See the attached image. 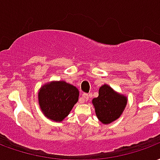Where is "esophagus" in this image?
<instances>
[{
    "instance_id": "1",
    "label": "esophagus",
    "mask_w": 160,
    "mask_h": 160,
    "mask_svg": "<svg viewBox=\"0 0 160 160\" xmlns=\"http://www.w3.org/2000/svg\"><path fill=\"white\" fill-rule=\"evenodd\" d=\"M88 99H89V95H88L87 93H84L83 95H82V97L80 98V102L81 103H83V102H85L86 101H87Z\"/></svg>"
}]
</instances>
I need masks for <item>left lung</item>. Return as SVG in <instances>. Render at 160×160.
Returning a JSON list of instances; mask_svg holds the SVG:
<instances>
[{
    "label": "left lung",
    "mask_w": 160,
    "mask_h": 160,
    "mask_svg": "<svg viewBox=\"0 0 160 160\" xmlns=\"http://www.w3.org/2000/svg\"><path fill=\"white\" fill-rule=\"evenodd\" d=\"M92 104L98 119L108 125L119 119L127 104V98L114 92L109 86L100 87L98 98L92 99Z\"/></svg>",
    "instance_id": "obj_1"
}]
</instances>
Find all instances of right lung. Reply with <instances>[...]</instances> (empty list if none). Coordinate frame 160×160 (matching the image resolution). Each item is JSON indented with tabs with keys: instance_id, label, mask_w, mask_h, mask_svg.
I'll return each mask as SVG.
<instances>
[{
	"instance_id": "obj_1",
	"label": "right lung",
	"mask_w": 160,
	"mask_h": 160,
	"mask_svg": "<svg viewBox=\"0 0 160 160\" xmlns=\"http://www.w3.org/2000/svg\"><path fill=\"white\" fill-rule=\"evenodd\" d=\"M78 99V89L63 80L46 84L38 92L41 111L48 119L57 122L68 116Z\"/></svg>"
}]
</instances>
